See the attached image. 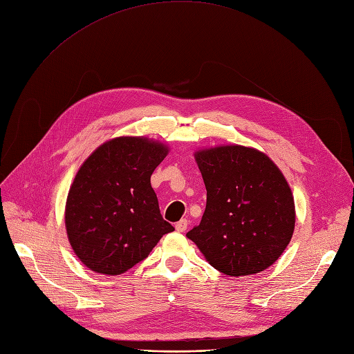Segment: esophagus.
Returning <instances> with one entry per match:
<instances>
[{
  "label": "esophagus",
  "mask_w": 354,
  "mask_h": 354,
  "mask_svg": "<svg viewBox=\"0 0 354 354\" xmlns=\"http://www.w3.org/2000/svg\"><path fill=\"white\" fill-rule=\"evenodd\" d=\"M187 226H189V222L186 221V218H181L180 222L176 223V230H177V232H184V230L187 229Z\"/></svg>",
  "instance_id": "34e87169"
}]
</instances>
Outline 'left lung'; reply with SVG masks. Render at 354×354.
Returning a JSON list of instances; mask_svg holds the SVG:
<instances>
[{"label":"left lung","mask_w":354,"mask_h":354,"mask_svg":"<svg viewBox=\"0 0 354 354\" xmlns=\"http://www.w3.org/2000/svg\"><path fill=\"white\" fill-rule=\"evenodd\" d=\"M196 161L207 201L187 238L222 274L252 275L271 266L295 226L292 193L278 167L241 145L198 151Z\"/></svg>","instance_id":"obj_1"}]
</instances>
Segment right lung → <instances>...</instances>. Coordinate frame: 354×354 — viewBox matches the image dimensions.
I'll list each match as a JSON object with an SVG mask.
<instances>
[{
  "label": "right lung",
  "instance_id": "add662e5",
  "mask_svg": "<svg viewBox=\"0 0 354 354\" xmlns=\"http://www.w3.org/2000/svg\"><path fill=\"white\" fill-rule=\"evenodd\" d=\"M165 156L162 144L121 137L100 145L80 167L64 221L75 254L92 271L124 274L174 230L151 187V174Z\"/></svg>",
  "mask_w": 354,
  "mask_h": 354
}]
</instances>
